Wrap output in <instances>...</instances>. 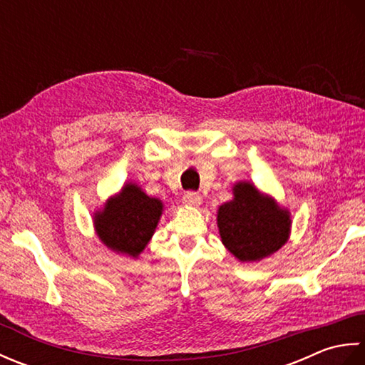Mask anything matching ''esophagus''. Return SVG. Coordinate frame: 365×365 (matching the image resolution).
I'll return each instance as SVG.
<instances>
[{"mask_svg":"<svg viewBox=\"0 0 365 365\" xmlns=\"http://www.w3.org/2000/svg\"><path fill=\"white\" fill-rule=\"evenodd\" d=\"M200 202H202V197H200L197 192H192L188 191L183 195V204L185 205H190V207H199Z\"/></svg>","mask_w":365,"mask_h":365,"instance_id":"1","label":"esophagus"}]
</instances>
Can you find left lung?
<instances>
[{"instance_id": "obj_1", "label": "left lung", "mask_w": 365, "mask_h": 365, "mask_svg": "<svg viewBox=\"0 0 365 365\" xmlns=\"http://www.w3.org/2000/svg\"><path fill=\"white\" fill-rule=\"evenodd\" d=\"M290 226V212L251 182L235 183L234 199L218 208L221 242L240 262H257L281 250Z\"/></svg>"}]
</instances>
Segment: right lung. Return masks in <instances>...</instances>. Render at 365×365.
<instances>
[{
	"label": "right lung",
	"instance_id": "1",
	"mask_svg": "<svg viewBox=\"0 0 365 365\" xmlns=\"http://www.w3.org/2000/svg\"><path fill=\"white\" fill-rule=\"evenodd\" d=\"M161 212L160 199L149 197L136 183H125L96 212V232L111 251L138 257L157 229Z\"/></svg>",
	"mask_w": 365,
	"mask_h": 365
}]
</instances>
